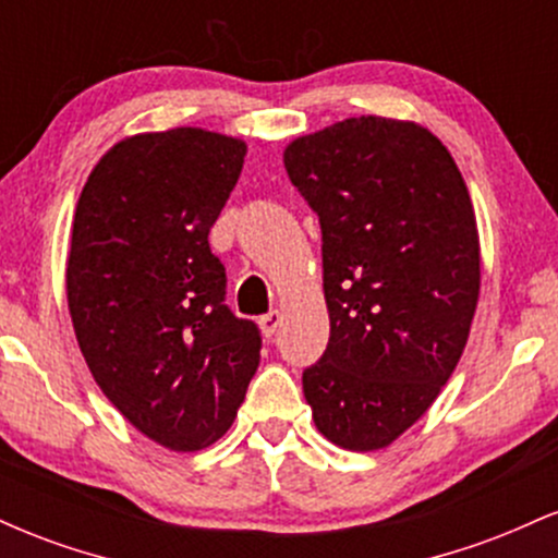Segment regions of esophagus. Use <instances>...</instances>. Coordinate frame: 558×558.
I'll return each mask as SVG.
<instances>
[{
	"label": "esophagus",
	"mask_w": 558,
	"mask_h": 558,
	"mask_svg": "<svg viewBox=\"0 0 558 558\" xmlns=\"http://www.w3.org/2000/svg\"><path fill=\"white\" fill-rule=\"evenodd\" d=\"M280 323H283V315H280L278 310H272V312H267V315H262L259 317V328H262V332H265V338H272L275 330L280 328Z\"/></svg>",
	"instance_id": "1"
}]
</instances>
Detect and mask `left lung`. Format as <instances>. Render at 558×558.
Masks as SVG:
<instances>
[{
	"instance_id": "left-lung-1",
	"label": "left lung",
	"mask_w": 558,
	"mask_h": 558,
	"mask_svg": "<svg viewBox=\"0 0 558 558\" xmlns=\"http://www.w3.org/2000/svg\"><path fill=\"white\" fill-rule=\"evenodd\" d=\"M323 230L330 341L304 369L317 430L349 451L393 444L457 369L480 296L475 209L427 128L349 118L286 146Z\"/></svg>"
}]
</instances>
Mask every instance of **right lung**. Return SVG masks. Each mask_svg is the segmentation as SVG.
I'll use <instances>...</instances> for the list:
<instances>
[{"instance_id": "1", "label": "right lung", "mask_w": 558, "mask_h": 558, "mask_svg": "<svg viewBox=\"0 0 558 558\" xmlns=\"http://www.w3.org/2000/svg\"><path fill=\"white\" fill-rule=\"evenodd\" d=\"M246 144L202 128L114 144L83 185L68 306L96 386L170 451L213 446L259 367L262 336L226 304L209 228Z\"/></svg>"}]
</instances>
